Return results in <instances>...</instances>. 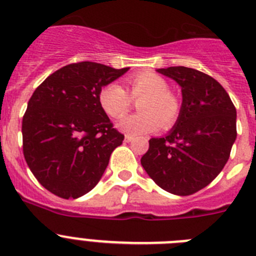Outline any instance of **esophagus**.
<instances>
[{
	"instance_id": "obj_1",
	"label": "esophagus",
	"mask_w": 256,
	"mask_h": 256,
	"mask_svg": "<svg viewBox=\"0 0 256 256\" xmlns=\"http://www.w3.org/2000/svg\"><path fill=\"white\" fill-rule=\"evenodd\" d=\"M133 140H134V138H133L132 136H130V134L126 136V142H132Z\"/></svg>"
}]
</instances>
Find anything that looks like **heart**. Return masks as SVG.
I'll list each match as a JSON object with an SVG mask.
<instances>
[{"mask_svg": "<svg viewBox=\"0 0 256 256\" xmlns=\"http://www.w3.org/2000/svg\"><path fill=\"white\" fill-rule=\"evenodd\" d=\"M138 102L141 112L128 115L118 122V130L130 136L152 133L160 128L168 130L176 124L180 114V102L170 92L169 83L162 76L144 72L126 79V91L118 83H108L101 88L98 102L110 118H120Z\"/></svg>", "mask_w": 256, "mask_h": 256, "instance_id": "1", "label": "heart"}]
</instances>
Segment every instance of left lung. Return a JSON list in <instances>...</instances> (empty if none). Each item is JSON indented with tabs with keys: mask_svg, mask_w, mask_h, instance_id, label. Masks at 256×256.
<instances>
[{
	"mask_svg": "<svg viewBox=\"0 0 256 256\" xmlns=\"http://www.w3.org/2000/svg\"><path fill=\"white\" fill-rule=\"evenodd\" d=\"M158 72L182 87V106L170 132L148 141L141 164L162 190L188 196L206 187L230 159L236 108L219 82L202 72L186 66Z\"/></svg>",
	"mask_w": 256,
	"mask_h": 256,
	"instance_id": "8db88e82",
	"label": "left lung"
}]
</instances>
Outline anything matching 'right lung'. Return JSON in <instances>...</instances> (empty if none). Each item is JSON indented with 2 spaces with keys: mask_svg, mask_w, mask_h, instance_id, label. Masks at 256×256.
Here are the masks:
<instances>
[{
  "mask_svg": "<svg viewBox=\"0 0 256 256\" xmlns=\"http://www.w3.org/2000/svg\"><path fill=\"white\" fill-rule=\"evenodd\" d=\"M130 68L82 61L56 70L32 94L22 116V152L54 195L78 198L96 186L124 134L98 102L104 86Z\"/></svg>",
  "mask_w": 256,
  "mask_h": 256,
  "instance_id": "right-lung-1",
  "label": "right lung"
}]
</instances>
